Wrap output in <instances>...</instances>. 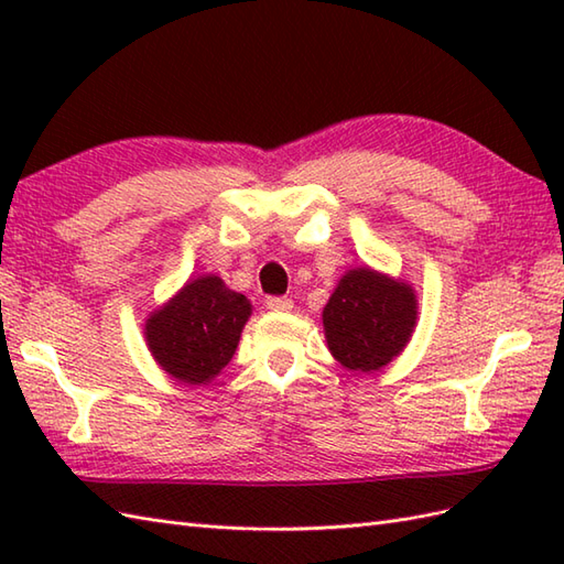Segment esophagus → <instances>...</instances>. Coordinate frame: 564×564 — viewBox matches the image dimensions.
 <instances>
[{
  "mask_svg": "<svg viewBox=\"0 0 564 564\" xmlns=\"http://www.w3.org/2000/svg\"><path fill=\"white\" fill-rule=\"evenodd\" d=\"M267 307L273 310V313H289V310L293 307V301H291V297L271 295V297H267Z\"/></svg>",
  "mask_w": 564,
  "mask_h": 564,
  "instance_id": "obj_1",
  "label": "esophagus"
}]
</instances>
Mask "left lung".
Wrapping results in <instances>:
<instances>
[{
	"label": "left lung",
	"instance_id": "1",
	"mask_svg": "<svg viewBox=\"0 0 564 564\" xmlns=\"http://www.w3.org/2000/svg\"><path fill=\"white\" fill-rule=\"evenodd\" d=\"M322 322L334 358L346 368L370 373L388 366L410 341L416 297L406 283L356 269L339 281Z\"/></svg>",
	"mask_w": 564,
	"mask_h": 564
}]
</instances>
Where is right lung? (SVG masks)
I'll use <instances>...</instances> for the list:
<instances>
[{
  "label": "right lung",
  "mask_w": 564,
  "mask_h": 564,
  "mask_svg": "<svg viewBox=\"0 0 564 564\" xmlns=\"http://www.w3.org/2000/svg\"><path fill=\"white\" fill-rule=\"evenodd\" d=\"M249 315L242 293L218 275H200L148 319V346L172 378L200 386L230 364Z\"/></svg>",
  "instance_id": "obj_1"
}]
</instances>
